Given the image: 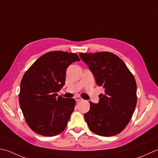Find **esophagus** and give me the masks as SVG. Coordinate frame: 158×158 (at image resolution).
<instances>
[{
	"label": "esophagus",
	"instance_id": "34e87169",
	"mask_svg": "<svg viewBox=\"0 0 158 158\" xmlns=\"http://www.w3.org/2000/svg\"><path fill=\"white\" fill-rule=\"evenodd\" d=\"M75 99L76 102H80V101L82 100V98H81L80 97H78V96H77V97H75Z\"/></svg>",
	"mask_w": 158,
	"mask_h": 158
}]
</instances>
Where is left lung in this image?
Masks as SVG:
<instances>
[{"instance_id": "obj_1", "label": "left lung", "mask_w": 158, "mask_h": 158, "mask_svg": "<svg viewBox=\"0 0 158 158\" xmlns=\"http://www.w3.org/2000/svg\"><path fill=\"white\" fill-rule=\"evenodd\" d=\"M89 66L98 86L105 89L98 104L90 102L84 114L93 133L112 136L121 133L132 117L137 102L136 82L125 63L109 52L80 53Z\"/></svg>"}]
</instances>
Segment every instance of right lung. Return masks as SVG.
I'll return each instance as SVG.
<instances>
[{
  "label": "right lung",
  "instance_id": "1",
  "mask_svg": "<svg viewBox=\"0 0 158 158\" xmlns=\"http://www.w3.org/2000/svg\"><path fill=\"white\" fill-rule=\"evenodd\" d=\"M80 60L75 53L52 51L40 56L21 80L19 103L27 125L37 134L54 136L67 127L74 99L58 96L65 85L67 67Z\"/></svg>",
  "mask_w": 158,
  "mask_h": 158
}]
</instances>
